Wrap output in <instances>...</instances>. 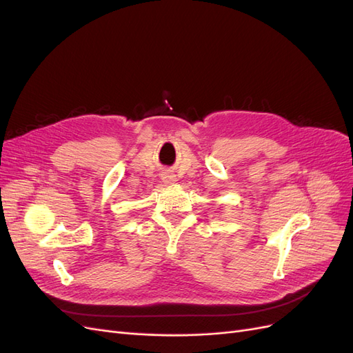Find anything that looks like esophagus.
<instances>
[{"label": "esophagus", "mask_w": 353, "mask_h": 353, "mask_svg": "<svg viewBox=\"0 0 353 353\" xmlns=\"http://www.w3.org/2000/svg\"><path fill=\"white\" fill-rule=\"evenodd\" d=\"M162 179H163V183H166V184H172L175 181V176L170 175V174H163Z\"/></svg>", "instance_id": "esophagus-1"}]
</instances>
